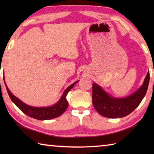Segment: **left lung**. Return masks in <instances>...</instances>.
<instances>
[{
	"instance_id": "8db88e82",
	"label": "left lung",
	"mask_w": 154,
	"mask_h": 154,
	"mask_svg": "<svg viewBox=\"0 0 154 154\" xmlns=\"http://www.w3.org/2000/svg\"><path fill=\"white\" fill-rule=\"evenodd\" d=\"M149 82L148 72L143 85L136 92L125 98L109 95L100 85L92 84V103L99 114L109 118H123L131 113L141 102L147 93Z\"/></svg>"
}]
</instances>
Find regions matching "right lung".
<instances>
[{
	"label": "right lung",
	"instance_id": "1",
	"mask_svg": "<svg viewBox=\"0 0 154 154\" xmlns=\"http://www.w3.org/2000/svg\"><path fill=\"white\" fill-rule=\"evenodd\" d=\"M3 79L7 92H8V94L11 100H12V102L23 113L30 117V118L39 119V120H48V119H51L58 118L60 116H61L62 113H64V111H66V109L68 107V105H69V103H68L66 100L67 94L74 87V85L79 82V81H77V82H75L70 86L68 87L64 90L63 94H62L60 100L56 104H54V105H51L50 106H43V107H36V106L26 105V104L23 103L22 100H20L19 98L10 92L8 87L7 86V84L5 81V77H3Z\"/></svg>",
	"mask_w": 154,
	"mask_h": 154
}]
</instances>
